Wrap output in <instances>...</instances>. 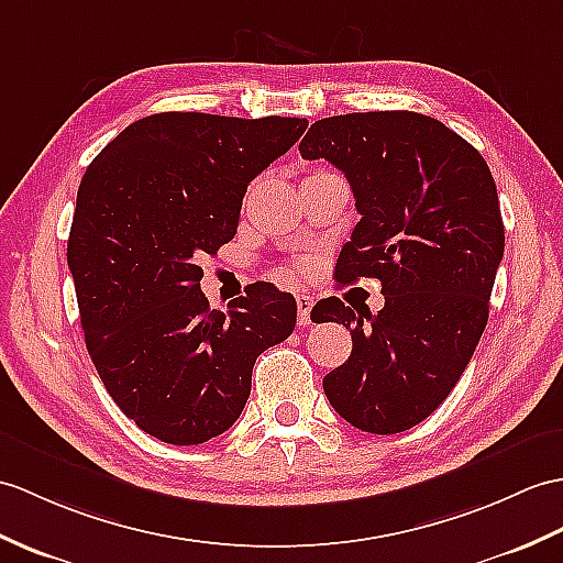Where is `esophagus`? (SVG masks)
Returning <instances> with one entry per match:
<instances>
[{
    "label": "esophagus",
    "instance_id": "34e87169",
    "mask_svg": "<svg viewBox=\"0 0 563 563\" xmlns=\"http://www.w3.org/2000/svg\"><path fill=\"white\" fill-rule=\"evenodd\" d=\"M297 311H299V325H309L311 323V307H313V297L309 295H297Z\"/></svg>",
    "mask_w": 563,
    "mask_h": 563
}]
</instances>
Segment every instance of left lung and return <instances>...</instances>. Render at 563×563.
<instances>
[{"instance_id": "8db88e82", "label": "left lung", "mask_w": 563, "mask_h": 563, "mask_svg": "<svg viewBox=\"0 0 563 563\" xmlns=\"http://www.w3.org/2000/svg\"><path fill=\"white\" fill-rule=\"evenodd\" d=\"M307 161L345 173L362 216L335 280H382L374 313L325 297L311 309L350 329L345 364L323 376L325 398L369 434L420 424L459 384L489 319L504 256V220L489 165L434 117L352 112L313 122Z\"/></svg>"}]
</instances>
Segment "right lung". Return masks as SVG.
<instances>
[{"label": "right lung", "instance_id": "add662e5", "mask_svg": "<svg viewBox=\"0 0 563 563\" xmlns=\"http://www.w3.org/2000/svg\"><path fill=\"white\" fill-rule=\"evenodd\" d=\"M307 120L161 112L129 124L88 165L67 261L88 355L146 434L194 446L230 429L261 352L295 331L290 292L256 283L208 307L199 261L238 232L250 181Z\"/></svg>", "mask_w": 563, "mask_h": 563}]
</instances>
